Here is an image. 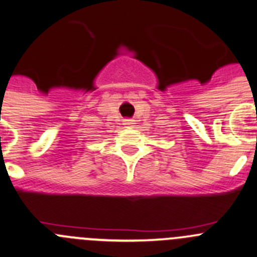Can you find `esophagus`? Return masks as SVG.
Returning a JSON list of instances; mask_svg holds the SVG:
<instances>
[{"mask_svg":"<svg viewBox=\"0 0 257 257\" xmlns=\"http://www.w3.org/2000/svg\"><path fill=\"white\" fill-rule=\"evenodd\" d=\"M123 123H124V125H126V126H133L134 120L133 119H124Z\"/></svg>","mask_w":257,"mask_h":257,"instance_id":"esophagus-1","label":"esophagus"}]
</instances>
